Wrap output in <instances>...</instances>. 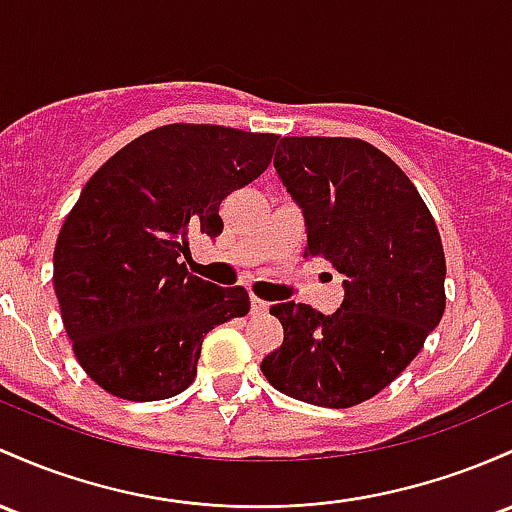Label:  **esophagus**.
Here are the masks:
<instances>
[{"label":"esophagus","instance_id":"1","mask_svg":"<svg viewBox=\"0 0 512 512\" xmlns=\"http://www.w3.org/2000/svg\"><path fill=\"white\" fill-rule=\"evenodd\" d=\"M250 306H252V313H257V316H260V313H267L269 311V303L262 301V299H257V296H252Z\"/></svg>","mask_w":512,"mask_h":512}]
</instances>
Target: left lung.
<instances>
[{
	"mask_svg": "<svg viewBox=\"0 0 512 512\" xmlns=\"http://www.w3.org/2000/svg\"><path fill=\"white\" fill-rule=\"evenodd\" d=\"M274 167L306 218L303 257L345 277L330 316L274 303L284 340L262 359L269 384L296 401L350 408L391 384L445 313V250L406 172L359 138H282Z\"/></svg>",
	"mask_w": 512,
	"mask_h": 512,
	"instance_id": "1",
	"label": "left lung"
}]
</instances>
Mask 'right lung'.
<instances>
[{
    "instance_id": "obj_1",
    "label": "right lung",
    "mask_w": 512,
    "mask_h": 512,
    "mask_svg": "<svg viewBox=\"0 0 512 512\" xmlns=\"http://www.w3.org/2000/svg\"><path fill=\"white\" fill-rule=\"evenodd\" d=\"M274 133L170 123L123 145L84 184L53 255L65 333L94 384L162 401L196 376L201 342L250 311L243 286L189 274L192 235H221V201L272 162Z\"/></svg>"
}]
</instances>
